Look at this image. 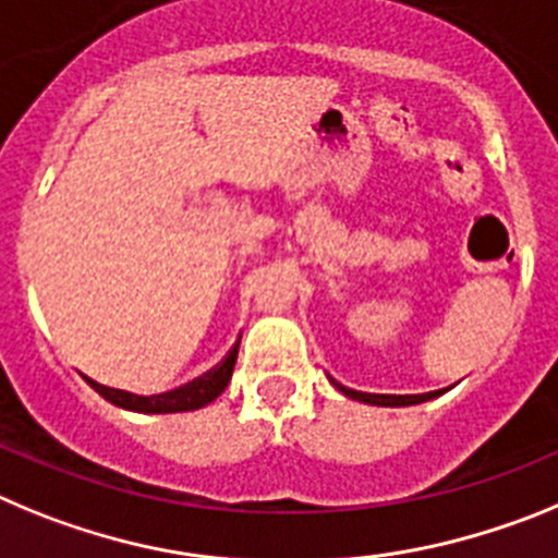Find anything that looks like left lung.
<instances>
[{
    "label": "left lung",
    "instance_id": "8db88e82",
    "mask_svg": "<svg viewBox=\"0 0 558 558\" xmlns=\"http://www.w3.org/2000/svg\"><path fill=\"white\" fill-rule=\"evenodd\" d=\"M330 384H333L341 395H348V398L359 400V403L386 405V409H398V405H416L428 398V395H366V391H355V389H348V386L336 384L333 378H330Z\"/></svg>",
    "mask_w": 558,
    "mask_h": 558
}]
</instances>
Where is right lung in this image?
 Segmentation results:
<instances>
[{"instance_id":"obj_1","label":"right lung","mask_w":558,"mask_h":558,"mask_svg":"<svg viewBox=\"0 0 558 558\" xmlns=\"http://www.w3.org/2000/svg\"><path fill=\"white\" fill-rule=\"evenodd\" d=\"M235 355H239V344L228 353V359L219 366H214L210 373H205L203 378L192 380V384L180 386L174 391H163V395H153V398H144V395H133V391L122 389H108V386L92 380L94 389L102 395L108 403L119 405L124 411H138V414H178V411H197L203 405L214 403L225 391V386L230 384V375H233Z\"/></svg>"}]
</instances>
